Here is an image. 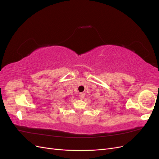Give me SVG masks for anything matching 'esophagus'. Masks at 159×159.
Returning <instances> with one entry per match:
<instances>
[{"label":"esophagus","mask_w":159,"mask_h":159,"mask_svg":"<svg viewBox=\"0 0 159 159\" xmlns=\"http://www.w3.org/2000/svg\"><path fill=\"white\" fill-rule=\"evenodd\" d=\"M79 97H80V99H83L84 98H85V93H80V95H79Z\"/></svg>","instance_id":"esophagus-1"}]
</instances>
